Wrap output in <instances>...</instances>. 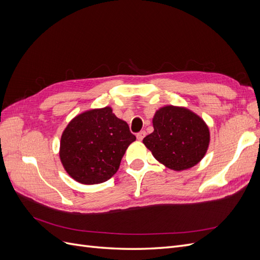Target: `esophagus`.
<instances>
[{
  "label": "esophagus",
  "mask_w": 260,
  "mask_h": 260,
  "mask_svg": "<svg viewBox=\"0 0 260 260\" xmlns=\"http://www.w3.org/2000/svg\"><path fill=\"white\" fill-rule=\"evenodd\" d=\"M145 131H141V132H139L138 135H137V139L139 140V141H142L143 139H144V137H145Z\"/></svg>",
  "instance_id": "34e87169"
}]
</instances>
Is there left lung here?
Returning <instances> with one entry per match:
<instances>
[{
	"label": "left lung",
	"instance_id": "1",
	"mask_svg": "<svg viewBox=\"0 0 260 260\" xmlns=\"http://www.w3.org/2000/svg\"><path fill=\"white\" fill-rule=\"evenodd\" d=\"M154 131L143 139L155 159L167 168L181 171L198 165L210 141L209 128L202 118L182 106L167 105L156 111Z\"/></svg>",
	"mask_w": 260,
	"mask_h": 260
}]
</instances>
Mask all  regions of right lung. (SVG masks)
Listing matches in <instances>:
<instances>
[{
	"instance_id": "obj_1",
	"label": "right lung",
	"mask_w": 260,
	"mask_h": 260,
	"mask_svg": "<svg viewBox=\"0 0 260 260\" xmlns=\"http://www.w3.org/2000/svg\"><path fill=\"white\" fill-rule=\"evenodd\" d=\"M136 141L128 123L112 107L85 111L61 133L59 158L67 174L82 184H99L119 169L128 146Z\"/></svg>"
}]
</instances>
